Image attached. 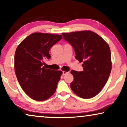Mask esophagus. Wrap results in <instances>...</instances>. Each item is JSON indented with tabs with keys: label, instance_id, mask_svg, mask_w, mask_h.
<instances>
[{
	"label": "esophagus",
	"instance_id": "obj_1",
	"mask_svg": "<svg viewBox=\"0 0 127 127\" xmlns=\"http://www.w3.org/2000/svg\"><path fill=\"white\" fill-rule=\"evenodd\" d=\"M68 73H69V72H65V71L62 72V75L63 76H65L66 74H68Z\"/></svg>",
	"mask_w": 127,
	"mask_h": 127
}]
</instances>
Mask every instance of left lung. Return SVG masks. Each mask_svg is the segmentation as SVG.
I'll list each match as a JSON object with an SVG mask.
<instances>
[{
    "label": "left lung",
    "instance_id": "8db88e82",
    "mask_svg": "<svg viewBox=\"0 0 127 127\" xmlns=\"http://www.w3.org/2000/svg\"><path fill=\"white\" fill-rule=\"evenodd\" d=\"M62 35L74 48L75 58L83 62V71L71 70L74 77L71 89L82 98L96 96L106 84L112 70L109 45L98 34L89 31L62 33Z\"/></svg>",
    "mask_w": 127,
    "mask_h": 127
}]
</instances>
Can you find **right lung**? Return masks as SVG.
I'll return each instance as SVG.
<instances>
[{"label": "right lung", "mask_w": 127, "mask_h": 127, "mask_svg": "<svg viewBox=\"0 0 127 127\" xmlns=\"http://www.w3.org/2000/svg\"><path fill=\"white\" fill-rule=\"evenodd\" d=\"M61 39L62 36L58 34L34 33L17 48L15 74L22 90L33 99L46 100L56 91L62 72L46 69L43 60L50 58V48Z\"/></svg>", "instance_id": "1"}]
</instances>
